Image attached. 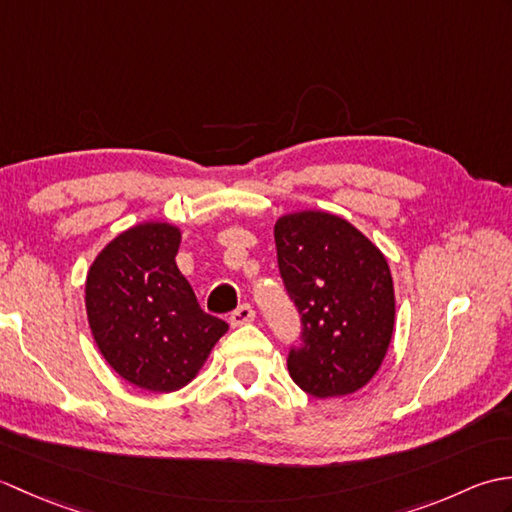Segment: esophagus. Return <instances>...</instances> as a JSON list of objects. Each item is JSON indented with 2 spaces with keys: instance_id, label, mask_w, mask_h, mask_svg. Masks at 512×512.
Segmentation results:
<instances>
[{
  "instance_id": "obj_1",
  "label": "esophagus",
  "mask_w": 512,
  "mask_h": 512,
  "mask_svg": "<svg viewBox=\"0 0 512 512\" xmlns=\"http://www.w3.org/2000/svg\"><path fill=\"white\" fill-rule=\"evenodd\" d=\"M255 319V310H253V306H250V303H242V306H239L237 310H233L231 312V325L233 328H237V325H244V323H250Z\"/></svg>"
}]
</instances>
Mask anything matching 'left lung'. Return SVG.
I'll return each instance as SVG.
<instances>
[{
	"label": "left lung",
	"instance_id": "obj_1",
	"mask_svg": "<svg viewBox=\"0 0 512 512\" xmlns=\"http://www.w3.org/2000/svg\"><path fill=\"white\" fill-rule=\"evenodd\" d=\"M279 275L301 321L288 372L314 398L347 396L378 372L394 332L383 253L343 217L301 211L275 224Z\"/></svg>",
	"mask_w": 512,
	"mask_h": 512
}]
</instances>
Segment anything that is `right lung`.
<instances>
[{"label":"right lung","instance_id":"add662e5","mask_svg":"<svg viewBox=\"0 0 512 512\" xmlns=\"http://www.w3.org/2000/svg\"><path fill=\"white\" fill-rule=\"evenodd\" d=\"M180 231L147 222L107 244L85 281L88 321L105 361L140 389L176 391L228 330L200 308L176 266Z\"/></svg>","mask_w":512,"mask_h":512}]
</instances>
